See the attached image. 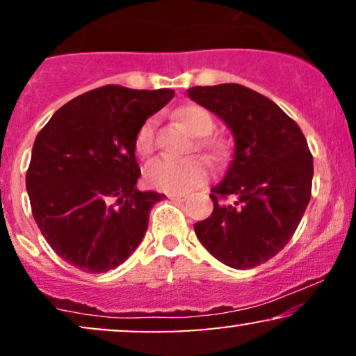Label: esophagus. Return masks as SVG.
I'll return each instance as SVG.
<instances>
[{
  "mask_svg": "<svg viewBox=\"0 0 356 356\" xmlns=\"http://www.w3.org/2000/svg\"><path fill=\"white\" fill-rule=\"evenodd\" d=\"M169 197L175 202H186L187 201V197H184V195H169Z\"/></svg>",
  "mask_w": 356,
  "mask_h": 356,
  "instance_id": "34e87169",
  "label": "esophagus"
}]
</instances>
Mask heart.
<instances>
[{"label": "heart", "mask_w": 356, "mask_h": 356, "mask_svg": "<svg viewBox=\"0 0 356 356\" xmlns=\"http://www.w3.org/2000/svg\"><path fill=\"white\" fill-rule=\"evenodd\" d=\"M174 120L191 134L192 137H197L194 140L195 149L201 150L214 162H220L227 154V144L220 137L207 136L214 127V118L207 108L197 104L182 105L175 110ZM136 150L142 157H149L154 152L155 147V120H147L138 127L136 134ZM145 181L154 189L169 192V194H189L209 179V169L201 159L191 157L184 161H164L159 159L152 164L147 165Z\"/></svg>", "instance_id": "obj_1"}]
</instances>
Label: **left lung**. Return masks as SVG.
Listing matches in <instances>:
<instances>
[{"label":"left lung","instance_id":"8db88e82","mask_svg":"<svg viewBox=\"0 0 356 356\" xmlns=\"http://www.w3.org/2000/svg\"><path fill=\"white\" fill-rule=\"evenodd\" d=\"M187 93L226 122L236 144L222 182L211 189L212 214L194 224L195 236L226 266H259L288 244L308 207L313 155L306 138L275 102L243 85ZM227 197L232 203L218 202Z\"/></svg>","mask_w":356,"mask_h":356}]
</instances>
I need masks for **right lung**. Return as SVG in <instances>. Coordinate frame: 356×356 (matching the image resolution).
Wrapping results in <instances>:
<instances>
[{"mask_svg": "<svg viewBox=\"0 0 356 356\" xmlns=\"http://www.w3.org/2000/svg\"><path fill=\"white\" fill-rule=\"evenodd\" d=\"M174 90H90L40 130L26 172L31 212L53 251L87 273H107L144 239L159 192L137 189L136 134Z\"/></svg>", "mask_w": 356, "mask_h": 356, "instance_id": "obj_1", "label": "right lung"}]
</instances>
